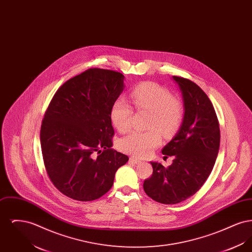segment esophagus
Returning a JSON list of instances; mask_svg holds the SVG:
<instances>
[{"label": "esophagus", "mask_w": 252, "mask_h": 252, "mask_svg": "<svg viewBox=\"0 0 252 252\" xmlns=\"http://www.w3.org/2000/svg\"><path fill=\"white\" fill-rule=\"evenodd\" d=\"M129 160L133 162V163H142L143 162V160L142 159H140V158H134V157H131L130 158H129Z\"/></svg>", "instance_id": "34e87169"}]
</instances>
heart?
Instances as JSON below:
<instances>
[{"mask_svg":"<svg viewBox=\"0 0 252 252\" xmlns=\"http://www.w3.org/2000/svg\"><path fill=\"white\" fill-rule=\"evenodd\" d=\"M132 102L138 110L150 113L146 131H131L119 141L123 152L134 156L149 155L161 143V134L169 137L180 129L184 108L166 89L155 83H143L132 90ZM133 110L125 100L118 99L110 109V120L118 131H127L131 126Z\"/></svg>","mask_w":252,"mask_h":252,"instance_id":"obj_1","label":"heart"}]
</instances>
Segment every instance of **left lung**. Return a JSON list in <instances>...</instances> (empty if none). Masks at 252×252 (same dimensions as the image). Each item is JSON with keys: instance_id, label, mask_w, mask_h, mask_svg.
Listing matches in <instances>:
<instances>
[{"instance_id": "8db88e82", "label": "left lung", "mask_w": 252, "mask_h": 252, "mask_svg": "<svg viewBox=\"0 0 252 252\" xmlns=\"http://www.w3.org/2000/svg\"><path fill=\"white\" fill-rule=\"evenodd\" d=\"M181 91L184 118L180 130L161 150L174 156L164 167L151 162L152 176L144 180L145 193L157 202L177 204L197 192L216 163L220 144V129L216 110L209 97L191 80L173 76Z\"/></svg>"}]
</instances>
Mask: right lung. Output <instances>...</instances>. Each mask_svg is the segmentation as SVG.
<instances>
[{"label":"right lung","mask_w":252,"mask_h":252,"mask_svg":"<svg viewBox=\"0 0 252 252\" xmlns=\"http://www.w3.org/2000/svg\"><path fill=\"white\" fill-rule=\"evenodd\" d=\"M124 90L119 72L91 68L53 96L40 127L44 166L66 196L92 201L108 192L128 157L112 147L110 109Z\"/></svg>","instance_id":"add662e5"}]
</instances>
